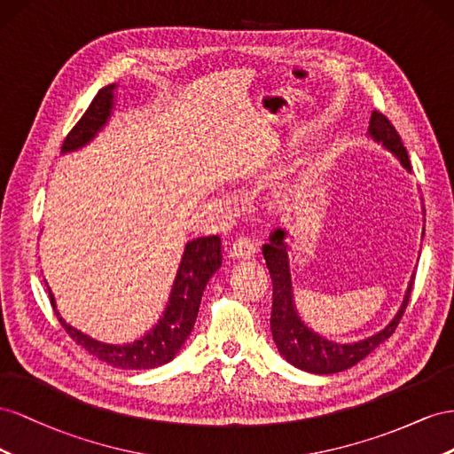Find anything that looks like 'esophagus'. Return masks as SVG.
<instances>
[{
  "mask_svg": "<svg viewBox=\"0 0 454 454\" xmlns=\"http://www.w3.org/2000/svg\"><path fill=\"white\" fill-rule=\"evenodd\" d=\"M256 239L251 236H241L238 238L230 247V254L234 258H249L256 253Z\"/></svg>",
  "mask_w": 454,
  "mask_h": 454,
  "instance_id": "1",
  "label": "esophagus"
}]
</instances>
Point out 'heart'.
Wrapping results in <instances>:
<instances>
[{
	"instance_id": "1",
	"label": "heart",
	"mask_w": 454,
	"mask_h": 454,
	"mask_svg": "<svg viewBox=\"0 0 454 454\" xmlns=\"http://www.w3.org/2000/svg\"><path fill=\"white\" fill-rule=\"evenodd\" d=\"M279 198H281V201H289V196H287V193H281Z\"/></svg>"
}]
</instances>
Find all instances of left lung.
<instances>
[{
  "instance_id": "1",
  "label": "left lung",
  "mask_w": 454,
  "mask_h": 454,
  "mask_svg": "<svg viewBox=\"0 0 454 454\" xmlns=\"http://www.w3.org/2000/svg\"><path fill=\"white\" fill-rule=\"evenodd\" d=\"M369 135L377 142H382L384 148L390 150L401 161V165H403L407 171H411L409 153L403 146V142H401L399 133L395 131V127L390 123V120L379 110H374L371 114ZM283 239L285 231L276 230L274 234L270 236V241L262 247V253L266 258V266L270 270L271 285H274V304H271L270 317L271 336H274V342L279 349V354L287 359L289 364L316 374L340 372L359 364V361L367 357L374 348L380 346L386 339H390L392 333L397 329L401 317L405 314V308L412 293L414 278L407 289L403 306H401L394 321L384 331L361 342L336 344L325 340L314 331H309L301 321V317L296 316V309L293 304L287 245H285Z\"/></svg>"
}]
</instances>
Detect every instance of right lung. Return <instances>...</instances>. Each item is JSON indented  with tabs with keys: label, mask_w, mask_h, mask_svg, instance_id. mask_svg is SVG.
<instances>
[{
	"label": "right lung",
	"mask_w": 454,
	"mask_h": 454,
	"mask_svg": "<svg viewBox=\"0 0 454 454\" xmlns=\"http://www.w3.org/2000/svg\"><path fill=\"white\" fill-rule=\"evenodd\" d=\"M114 89L115 85H108L98 90L93 102H90L89 108L82 115V120L72 127V131L64 138L62 152H72L85 146L100 131V127L106 123L114 106ZM220 264H223V254H220L218 236L198 238L190 241L184 249L183 262H180L171 291V299L169 304H167L163 317L146 336L125 346H112L93 340L82 331L70 327L57 312L55 299L51 291L49 299L51 304H53L60 325L89 354H93L100 361H106L108 365L120 369H153L169 364L178 354V349L183 348L184 340L193 329V323H196L205 285L220 268Z\"/></svg>",
	"instance_id": "1"
}]
</instances>
